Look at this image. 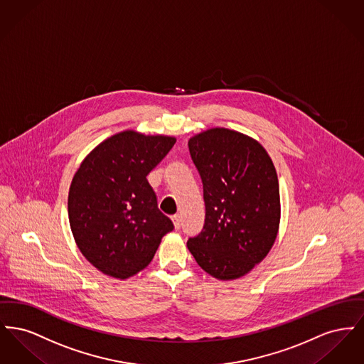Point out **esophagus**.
Returning <instances> with one entry per match:
<instances>
[{"mask_svg":"<svg viewBox=\"0 0 364 364\" xmlns=\"http://www.w3.org/2000/svg\"><path fill=\"white\" fill-rule=\"evenodd\" d=\"M172 220H173L174 228L180 229V226H181V217L178 214H176V215L172 217Z\"/></svg>","mask_w":364,"mask_h":364,"instance_id":"34e87169","label":"esophagus"}]
</instances>
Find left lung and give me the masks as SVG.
<instances>
[{"label":"left lung","mask_w":364,"mask_h":364,"mask_svg":"<svg viewBox=\"0 0 364 364\" xmlns=\"http://www.w3.org/2000/svg\"><path fill=\"white\" fill-rule=\"evenodd\" d=\"M188 147L203 183L206 218L187 247L210 276L242 277L267 255L277 237L276 168L257 140L226 128L191 138Z\"/></svg>","instance_id":"left-lung-1"}]
</instances>
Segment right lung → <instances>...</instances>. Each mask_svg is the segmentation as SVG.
<instances>
[{"instance_id":"right-lung-1","label":"right lung","mask_w":364,"mask_h":364,"mask_svg":"<svg viewBox=\"0 0 364 364\" xmlns=\"http://www.w3.org/2000/svg\"><path fill=\"white\" fill-rule=\"evenodd\" d=\"M176 139L124 131L82 162L68 195L70 225L82 254L105 274L127 278L144 269L173 223L158 208L147 174Z\"/></svg>"}]
</instances>
